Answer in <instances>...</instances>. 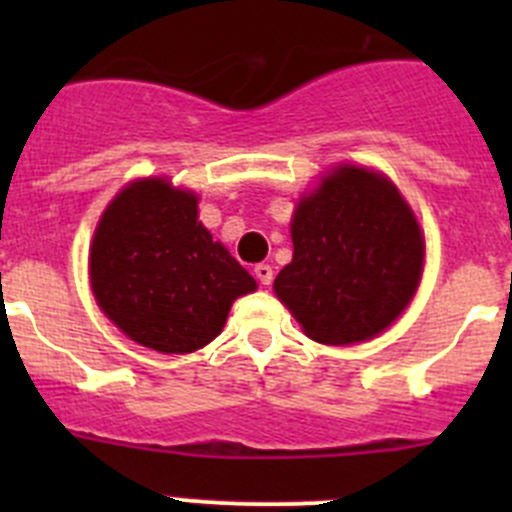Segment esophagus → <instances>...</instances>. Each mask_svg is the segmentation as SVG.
Masks as SVG:
<instances>
[{
  "instance_id": "esophagus-1",
  "label": "esophagus",
  "mask_w": 512,
  "mask_h": 512,
  "mask_svg": "<svg viewBox=\"0 0 512 512\" xmlns=\"http://www.w3.org/2000/svg\"><path fill=\"white\" fill-rule=\"evenodd\" d=\"M255 277L260 280V285H272V267L260 262V265H255Z\"/></svg>"
}]
</instances>
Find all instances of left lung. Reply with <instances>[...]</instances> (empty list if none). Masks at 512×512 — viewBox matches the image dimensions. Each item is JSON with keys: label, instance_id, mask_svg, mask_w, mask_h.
Returning <instances> with one entry per match:
<instances>
[{"label": "left lung", "instance_id": "1", "mask_svg": "<svg viewBox=\"0 0 512 512\" xmlns=\"http://www.w3.org/2000/svg\"><path fill=\"white\" fill-rule=\"evenodd\" d=\"M292 242L275 292L319 344L376 337L421 282V227L394 183L366 168L342 165L299 200Z\"/></svg>", "mask_w": 512, "mask_h": 512}]
</instances>
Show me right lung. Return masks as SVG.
<instances>
[{"label": "right lung", "mask_w": 512, "mask_h": 512, "mask_svg": "<svg viewBox=\"0 0 512 512\" xmlns=\"http://www.w3.org/2000/svg\"><path fill=\"white\" fill-rule=\"evenodd\" d=\"M98 307L133 342L188 354L213 342L250 272L198 223V198L165 180L131 183L103 213L91 245Z\"/></svg>", "instance_id": "obj_1"}]
</instances>
